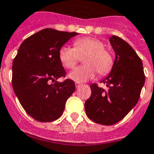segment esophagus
Listing matches in <instances>:
<instances>
[{
	"label": "esophagus",
	"mask_w": 154,
	"mask_h": 154,
	"mask_svg": "<svg viewBox=\"0 0 154 154\" xmlns=\"http://www.w3.org/2000/svg\"><path fill=\"white\" fill-rule=\"evenodd\" d=\"M75 85H76V87H77V88H78V87H80L81 85H82V84L81 83H78V82H76V83H75Z\"/></svg>",
	"instance_id": "34e87169"
}]
</instances>
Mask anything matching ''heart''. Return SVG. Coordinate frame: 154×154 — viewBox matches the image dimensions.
Instances as JSON below:
<instances>
[{
	"mask_svg": "<svg viewBox=\"0 0 154 154\" xmlns=\"http://www.w3.org/2000/svg\"><path fill=\"white\" fill-rule=\"evenodd\" d=\"M74 48L64 45L58 52L59 60L66 68H73L83 56L82 66L75 68L68 74V77L77 82H84L95 77L97 72L100 75L107 74L113 67V57L104 48L102 41L95 38H77L74 41Z\"/></svg>",
	"mask_w": 154,
	"mask_h": 154,
	"instance_id": "1",
	"label": "heart"
}]
</instances>
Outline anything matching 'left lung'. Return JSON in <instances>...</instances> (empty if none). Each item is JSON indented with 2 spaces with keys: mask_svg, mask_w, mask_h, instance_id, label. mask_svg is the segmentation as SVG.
Returning <instances> with one entry per match:
<instances>
[{
  "mask_svg": "<svg viewBox=\"0 0 154 154\" xmlns=\"http://www.w3.org/2000/svg\"><path fill=\"white\" fill-rule=\"evenodd\" d=\"M110 43L116 58L110 74L100 81L108 89L92 83L91 95L85 102L88 118L103 125L119 122L135 106L145 82L142 60L133 48L116 35Z\"/></svg>",
  "mask_w": 154,
  "mask_h": 154,
  "instance_id": "obj_1",
  "label": "left lung"
}]
</instances>
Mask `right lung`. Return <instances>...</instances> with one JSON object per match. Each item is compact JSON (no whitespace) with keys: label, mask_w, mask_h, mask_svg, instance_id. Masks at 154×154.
Instances as JSON below:
<instances>
[{"label":"right lung","mask_w":154,"mask_h":154,"mask_svg":"<svg viewBox=\"0 0 154 154\" xmlns=\"http://www.w3.org/2000/svg\"><path fill=\"white\" fill-rule=\"evenodd\" d=\"M77 35L44 29L26 38L19 48L12 66L13 90L26 113L39 122L58 119L75 91L72 80H57L66 74L58 57L59 49Z\"/></svg>","instance_id":"1"}]
</instances>
